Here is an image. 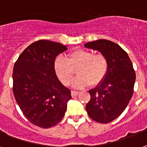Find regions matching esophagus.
I'll return each instance as SVG.
<instances>
[{"label": "esophagus", "mask_w": 147, "mask_h": 147, "mask_svg": "<svg viewBox=\"0 0 147 147\" xmlns=\"http://www.w3.org/2000/svg\"><path fill=\"white\" fill-rule=\"evenodd\" d=\"M78 93H79V92H77V91H73V90H72V91L71 92V96H72V97H75V96H78Z\"/></svg>", "instance_id": "1"}]
</instances>
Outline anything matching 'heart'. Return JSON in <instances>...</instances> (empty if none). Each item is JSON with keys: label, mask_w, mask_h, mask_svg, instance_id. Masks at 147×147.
I'll return each mask as SVG.
<instances>
[{"label": "heart", "mask_w": 147, "mask_h": 147, "mask_svg": "<svg viewBox=\"0 0 147 147\" xmlns=\"http://www.w3.org/2000/svg\"><path fill=\"white\" fill-rule=\"evenodd\" d=\"M76 70L78 76L72 82L74 88H83L88 85L96 86L107 73L108 61L103 55L84 49H76L69 54L67 59L58 57L55 61V73L65 86H68Z\"/></svg>", "instance_id": "1"}]
</instances>
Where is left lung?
Masks as SVG:
<instances>
[{
	"mask_svg": "<svg viewBox=\"0 0 147 147\" xmlns=\"http://www.w3.org/2000/svg\"><path fill=\"white\" fill-rule=\"evenodd\" d=\"M84 46L99 51L108 61L104 79L88 91L91 98L86 111L96 122L110 123L120 116L132 98L136 80L133 64L126 51L113 41L99 39Z\"/></svg>",
	"mask_w": 147,
	"mask_h": 147,
	"instance_id": "1",
	"label": "left lung"
}]
</instances>
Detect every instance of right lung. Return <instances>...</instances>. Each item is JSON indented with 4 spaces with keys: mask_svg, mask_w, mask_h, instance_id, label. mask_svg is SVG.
<instances>
[{
    "mask_svg": "<svg viewBox=\"0 0 147 147\" xmlns=\"http://www.w3.org/2000/svg\"><path fill=\"white\" fill-rule=\"evenodd\" d=\"M67 45L40 40L25 49L14 64L13 92L25 117L41 128L55 126L63 118L71 98L70 89L59 80L55 60Z\"/></svg>",
    "mask_w": 147,
    "mask_h": 147,
    "instance_id": "add662e5",
    "label": "right lung"
}]
</instances>
